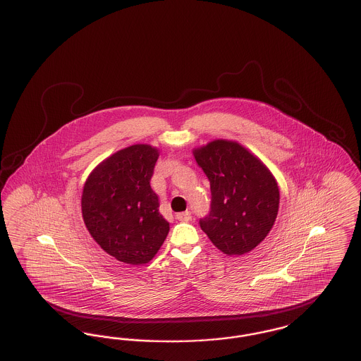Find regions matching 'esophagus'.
<instances>
[{
	"instance_id": "34e87169",
	"label": "esophagus",
	"mask_w": 361,
	"mask_h": 361,
	"mask_svg": "<svg viewBox=\"0 0 361 361\" xmlns=\"http://www.w3.org/2000/svg\"><path fill=\"white\" fill-rule=\"evenodd\" d=\"M176 218H177L178 221H181V222H189V221L192 219V214H190L189 211H184V212H178V214L176 215Z\"/></svg>"
}]
</instances>
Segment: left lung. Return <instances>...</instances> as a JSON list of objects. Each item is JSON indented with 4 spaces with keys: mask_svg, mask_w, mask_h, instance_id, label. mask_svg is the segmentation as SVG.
<instances>
[{
    "mask_svg": "<svg viewBox=\"0 0 361 361\" xmlns=\"http://www.w3.org/2000/svg\"><path fill=\"white\" fill-rule=\"evenodd\" d=\"M211 188L209 212L199 221L228 256L253 250L275 224L280 193L268 168L237 142L218 139L193 152Z\"/></svg>",
    "mask_w": 361,
    "mask_h": 361,
    "instance_id": "8db88e82",
    "label": "left lung"
}]
</instances>
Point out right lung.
Listing matches in <instances>:
<instances>
[{
    "instance_id": "add662e5",
    "label": "right lung",
    "mask_w": 361,
    "mask_h": 361,
    "mask_svg": "<svg viewBox=\"0 0 361 361\" xmlns=\"http://www.w3.org/2000/svg\"><path fill=\"white\" fill-rule=\"evenodd\" d=\"M158 150L134 145L103 161L86 180L81 206L93 240L124 264L149 262L169 233L150 187Z\"/></svg>"
}]
</instances>
